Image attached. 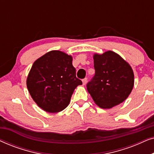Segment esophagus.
<instances>
[{
    "mask_svg": "<svg viewBox=\"0 0 154 154\" xmlns=\"http://www.w3.org/2000/svg\"><path fill=\"white\" fill-rule=\"evenodd\" d=\"M87 81H88V79H83V81H82V82H83V85H85V84H86V83H87Z\"/></svg>",
    "mask_w": 154,
    "mask_h": 154,
    "instance_id": "esophagus-1",
    "label": "esophagus"
}]
</instances>
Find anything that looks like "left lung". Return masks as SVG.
<instances>
[{
	"mask_svg": "<svg viewBox=\"0 0 154 154\" xmlns=\"http://www.w3.org/2000/svg\"><path fill=\"white\" fill-rule=\"evenodd\" d=\"M95 74L87 84L94 102L102 109H111L123 102L134 86L132 67L119 54L109 50L93 54Z\"/></svg>",
	"mask_w": 154,
	"mask_h": 154,
	"instance_id": "1",
	"label": "left lung"
}]
</instances>
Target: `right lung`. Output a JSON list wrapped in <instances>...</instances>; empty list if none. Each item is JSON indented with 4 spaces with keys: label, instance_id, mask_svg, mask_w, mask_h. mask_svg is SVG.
<instances>
[{
    "label": "right lung",
    "instance_id": "1",
    "mask_svg": "<svg viewBox=\"0 0 154 154\" xmlns=\"http://www.w3.org/2000/svg\"><path fill=\"white\" fill-rule=\"evenodd\" d=\"M72 56L52 50L37 59L26 79L33 101L46 112L57 113L66 108L71 95L82 81L75 76Z\"/></svg>",
    "mask_w": 154,
    "mask_h": 154
}]
</instances>
